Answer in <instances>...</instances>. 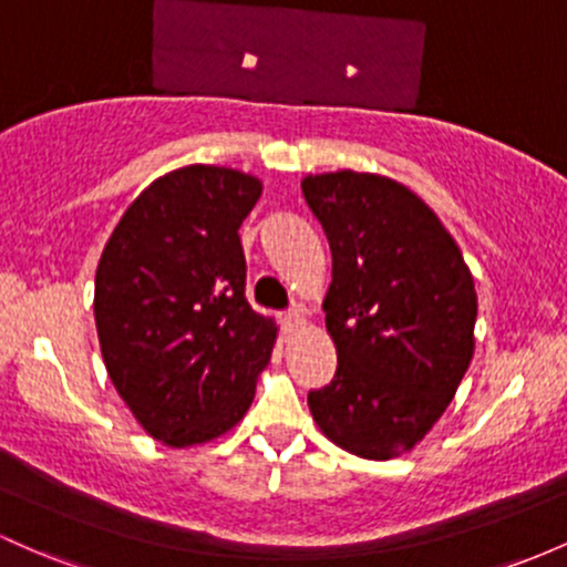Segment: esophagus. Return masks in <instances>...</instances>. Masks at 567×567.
Wrapping results in <instances>:
<instances>
[{"label": "esophagus", "instance_id": "34e87169", "mask_svg": "<svg viewBox=\"0 0 567 567\" xmlns=\"http://www.w3.org/2000/svg\"><path fill=\"white\" fill-rule=\"evenodd\" d=\"M282 322H285V328H288V331H298V328L303 326V312H301V309H290V312L282 315Z\"/></svg>", "mask_w": 567, "mask_h": 567}]
</instances>
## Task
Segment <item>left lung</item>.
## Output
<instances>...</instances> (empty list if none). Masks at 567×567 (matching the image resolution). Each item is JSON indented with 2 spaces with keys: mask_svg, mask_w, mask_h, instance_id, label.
Segmentation results:
<instances>
[{
  "mask_svg": "<svg viewBox=\"0 0 567 567\" xmlns=\"http://www.w3.org/2000/svg\"><path fill=\"white\" fill-rule=\"evenodd\" d=\"M301 190L333 258L322 309L339 365L309 393L317 427L365 460L412 452L474 358V277L406 185L341 169L309 174Z\"/></svg>",
  "mask_w": 567,
  "mask_h": 567,
  "instance_id": "left-lung-1",
  "label": "left lung"
}]
</instances>
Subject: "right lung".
I'll return each mask as SVG.
<instances>
[{
  "mask_svg": "<svg viewBox=\"0 0 567 567\" xmlns=\"http://www.w3.org/2000/svg\"><path fill=\"white\" fill-rule=\"evenodd\" d=\"M258 177L193 164L153 179L104 245L93 290L104 365L155 441L193 446L250 409L277 322L245 298L239 226Z\"/></svg>",
  "mask_w": 567,
  "mask_h": 567,
  "instance_id": "right-lung-1",
  "label": "right lung"
}]
</instances>
